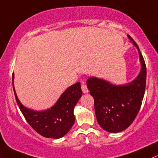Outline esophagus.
Instances as JSON below:
<instances>
[{
    "mask_svg": "<svg viewBox=\"0 0 158 158\" xmlns=\"http://www.w3.org/2000/svg\"><path fill=\"white\" fill-rule=\"evenodd\" d=\"M81 90H82V92L84 94H88L89 92L88 88H87V86L85 84H82V85H81Z\"/></svg>",
    "mask_w": 158,
    "mask_h": 158,
    "instance_id": "esophagus-1",
    "label": "esophagus"
}]
</instances>
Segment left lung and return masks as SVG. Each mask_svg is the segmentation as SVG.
Instances as JSON below:
<instances>
[{"mask_svg":"<svg viewBox=\"0 0 158 158\" xmlns=\"http://www.w3.org/2000/svg\"><path fill=\"white\" fill-rule=\"evenodd\" d=\"M130 41L139 53L140 71L131 82L114 85L94 77L87 80V87L94 99V109L97 122L105 131L118 133L126 129L135 120L144 97L146 68L139 49L129 35Z\"/></svg>","mask_w":158,"mask_h":158,"instance_id":"left-lung-1","label":"left lung"}]
</instances>
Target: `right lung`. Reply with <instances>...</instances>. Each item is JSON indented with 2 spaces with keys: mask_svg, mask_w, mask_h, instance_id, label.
Returning <instances> with one entry per match:
<instances>
[{
  "mask_svg": "<svg viewBox=\"0 0 158 158\" xmlns=\"http://www.w3.org/2000/svg\"><path fill=\"white\" fill-rule=\"evenodd\" d=\"M12 86L16 102L27 123L36 132L44 137L59 139L70 131L75 123L74 107L82 94L80 82H77L61 94L51 108L44 110H32L20 102L14 87V73Z\"/></svg>",
  "mask_w": 158,
  "mask_h": 158,
  "instance_id": "add662e5",
  "label": "right lung"
}]
</instances>
